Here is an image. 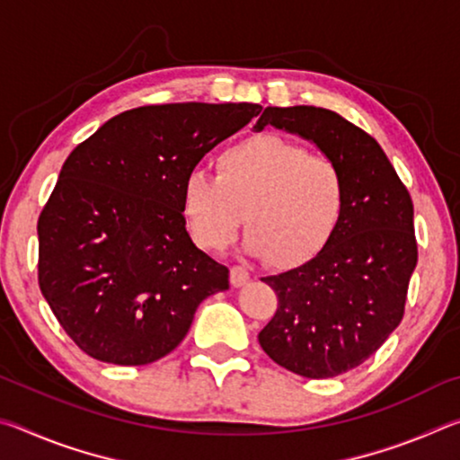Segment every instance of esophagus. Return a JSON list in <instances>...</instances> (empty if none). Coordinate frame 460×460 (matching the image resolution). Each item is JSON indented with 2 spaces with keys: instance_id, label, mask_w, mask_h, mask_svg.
<instances>
[{
  "instance_id": "1",
  "label": "esophagus",
  "mask_w": 460,
  "mask_h": 460,
  "mask_svg": "<svg viewBox=\"0 0 460 460\" xmlns=\"http://www.w3.org/2000/svg\"><path fill=\"white\" fill-rule=\"evenodd\" d=\"M229 279H231V286L233 288H239V286H245L249 279H252V274L245 268L241 266H233L229 271Z\"/></svg>"
}]
</instances>
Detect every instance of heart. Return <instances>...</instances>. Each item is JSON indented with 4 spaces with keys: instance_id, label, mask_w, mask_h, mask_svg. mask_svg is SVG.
<instances>
[{
    "instance_id": "obj_1",
    "label": "heart",
    "mask_w": 460,
    "mask_h": 460,
    "mask_svg": "<svg viewBox=\"0 0 460 460\" xmlns=\"http://www.w3.org/2000/svg\"><path fill=\"white\" fill-rule=\"evenodd\" d=\"M217 178L194 170L182 182L192 239L221 252L245 213L247 249L274 268H298L331 243L347 208L337 162L274 134L247 137L215 160Z\"/></svg>"
}]
</instances>
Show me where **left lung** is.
<instances>
[{
    "label": "left lung",
    "mask_w": 460,
    "mask_h": 460,
    "mask_svg": "<svg viewBox=\"0 0 460 460\" xmlns=\"http://www.w3.org/2000/svg\"><path fill=\"white\" fill-rule=\"evenodd\" d=\"M274 126L316 144L347 181L341 227L321 253L261 278L278 296L260 345L284 369L308 379L351 371L402 323L418 261L414 205L369 134L323 107H268L255 129Z\"/></svg>",
    "instance_id": "8db88e82"
}]
</instances>
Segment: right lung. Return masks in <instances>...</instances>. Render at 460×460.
Returning <instances> with one entry per match:
<instances>
[{
	"mask_svg": "<svg viewBox=\"0 0 460 460\" xmlns=\"http://www.w3.org/2000/svg\"><path fill=\"white\" fill-rule=\"evenodd\" d=\"M261 105L168 103L103 123L62 164L38 219V284L89 357L146 365L181 345L229 270L192 243L182 182Z\"/></svg>",
	"mask_w": 460,
	"mask_h": 460,
	"instance_id": "add662e5",
	"label": "right lung"
}]
</instances>
